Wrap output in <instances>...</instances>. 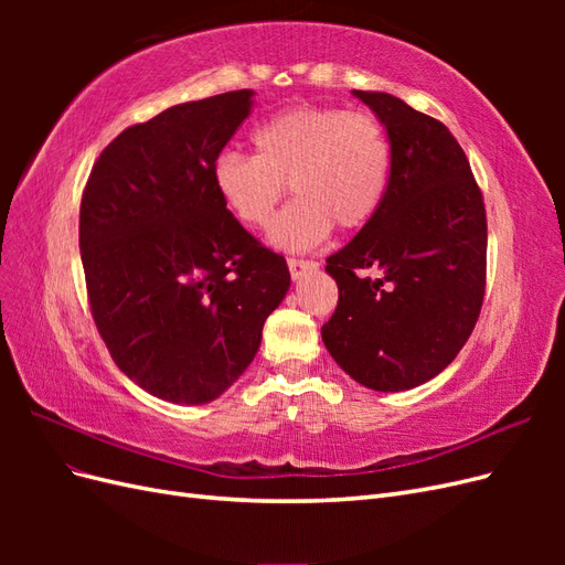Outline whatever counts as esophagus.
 <instances>
[{
    "label": "esophagus",
    "instance_id": "34e87169",
    "mask_svg": "<svg viewBox=\"0 0 565 565\" xmlns=\"http://www.w3.org/2000/svg\"><path fill=\"white\" fill-rule=\"evenodd\" d=\"M287 266H289V276H292V280H301L306 273L318 268L316 262H303V259H287Z\"/></svg>",
    "mask_w": 565,
    "mask_h": 565
}]
</instances>
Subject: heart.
Listing matches in <instances>:
<instances>
[{
    "label": "heart",
    "mask_w": 565,
    "mask_h": 565,
    "mask_svg": "<svg viewBox=\"0 0 565 565\" xmlns=\"http://www.w3.org/2000/svg\"><path fill=\"white\" fill-rule=\"evenodd\" d=\"M254 156L226 150L214 160L212 183L226 210L245 226H266L285 195L295 202L270 226V243L309 249L339 231H358L377 212L386 191L391 148L377 119L297 106L252 131Z\"/></svg>",
    "instance_id": "1"
}]
</instances>
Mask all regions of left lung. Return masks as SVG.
I'll return each instance as SVG.
<instances>
[{
    "label": "left lung",
    "mask_w": 565,
    "mask_h": 565,
    "mask_svg": "<svg viewBox=\"0 0 565 565\" xmlns=\"http://www.w3.org/2000/svg\"><path fill=\"white\" fill-rule=\"evenodd\" d=\"M386 131L377 212L328 259L339 303L322 344L351 380L407 391L467 344L486 292V207L465 150L438 119L384 92H351Z\"/></svg>",
    "instance_id": "1"
}]
</instances>
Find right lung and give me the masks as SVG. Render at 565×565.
I'll return each mask as SVG.
<instances>
[{
  "mask_svg": "<svg viewBox=\"0 0 565 565\" xmlns=\"http://www.w3.org/2000/svg\"><path fill=\"white\" fill-rule=\"evenodd\" d=\"M254 92L188 100L100 152L79 207L94 322L115 365L177 405L218 398L249 367L289 289L280 254L237 224L212 167Z\"/></svg>",
  "mask_w": 565,
  "mask_h": 565,
  "instance_id": "add662e5",
  "label": "right lung"
}]
</instances>
